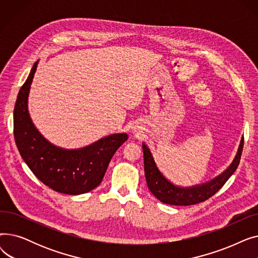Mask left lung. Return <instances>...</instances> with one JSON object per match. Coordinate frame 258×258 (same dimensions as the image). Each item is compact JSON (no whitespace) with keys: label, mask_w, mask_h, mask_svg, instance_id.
Returning <instances> with one entry per match:
<instances>
[{"label":"left lung","mask_w":258,"mask_h":258,"mask_svg":"<svg viewBox=\"0 0 258 258\" xmlns=\"http://www.w3.org/2000/svg\"><path fill=\"white\" fill-rule=\"evenodd\" d=\"M242 147L243 137L240 139L238 150L232 163L212 180L194 186L182 187L174 185L161 172L156 164L150 148L143 142L142 148L144 158V172L148 189L160 202L168 205L188 206L204 202L218 192L228 181V179L234 173L239 164Z\"/></svg>","instance_id":"obj_1"}]
</instances>
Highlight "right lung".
<instances>
[{
	"label": "right lung",
	"instance_id": "add662e5",
	"mask_svg": "<svg viewBox=\"0 0 258 258\" xmlns=\"http://www.w3.org/2000/svg\"><path fill=\"white\" fill-rule=\"evenodd\" d=\"M38 60L22 86L15 111L13 134L18 150L35 177L60 194L77 196L96 188L110 161L127 139V134H113L88 146L66 150L49 142L33 124L28 111V96Z\"/></svg>",
	"mask_w": 258,
	"mask_h": 258
}]
</instances>
